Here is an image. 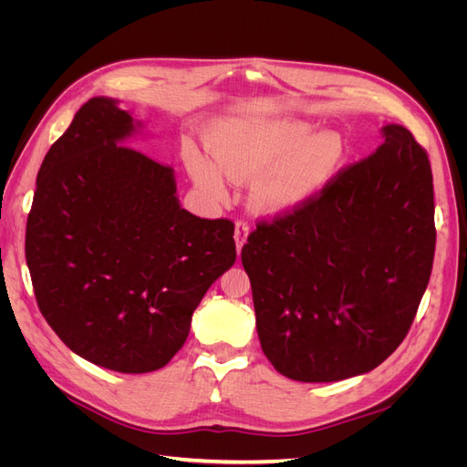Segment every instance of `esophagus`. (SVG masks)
<instances>
[{
	"label": "esophagus",
	"mask_w": 467,
	"mask_h": 467,
	"mask_svg": "<svg viewBox=\"0 0 467 467\" xmlns=\"http://www.w3.org/2000/svg\"><path fill=\"white\" fill-rule=\"evenodd\" d=\"M247 237H249V225L244 222V220H239L237 223H235V232H234V239H235V247H237V253L244 249V245L247 244Z\"/></svg>",
	"instance_id": "34e87169"
}]
</instances>
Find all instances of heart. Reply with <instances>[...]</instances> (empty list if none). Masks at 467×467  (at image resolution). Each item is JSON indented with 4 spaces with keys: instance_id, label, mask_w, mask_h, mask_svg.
<instances>
[{
    "instance_id": "1",
    "label": "heart",
    "mask_w": 467,
    "mask_h": 467,
    "mask_svg": "<svg viewBox=\"0 0 467 467\" xmlns=\"http://www.w3.org/2000/svg\"><path fill=\"white\" fill-rule=\"evenodd\" d=\"M314 130L304 119L220 122L208 136L212 155L191 148L185 163L194 185L212 201H223L234 181H253V212L268 218L290 216L327 189L348 160L341 132Z\"/></svg>"
}]
</instances>
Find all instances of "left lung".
I'll use <instances>...</instances> for the list:
<instances>
[{
	"label": "left lung",
	"instance_id": "left-lung-1",
	"mask_svg": "<svg viewBox=\"0 0 467 467\" xmlns=\"http://www.w3.org/2000/svg\"><path fill=\"white\" fill-rule=\"evenodd\" d=\"M434 244L427 151L388 124L370 158L302 210L259 223L244 245L265 357L312 384L374 370L411 327Z\"/></svg>",
	"mask_w": 467,
	"mask_h": 467
}]
</instances>
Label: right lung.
Wrapping results in <instances>:
<instances>
[{
	"mask_svg": "<svg viewBox=\"0 0 467 467\" xmlns=\"http://www.w3.org/2000/svg\"><path fill=\"white\" fill-rule=\"evenodd\" d=\"M140 130L117 99H89L40 165L25 235L47 323L76 355L122 374L163 368L235 263L234 223L191 214L173 169L124 146Z\"/></svg>",
	"mask_w": 467,
	"mask_h": 467,
	"instance_id": "1",
	"label": "right lung"
}]
</instances>
